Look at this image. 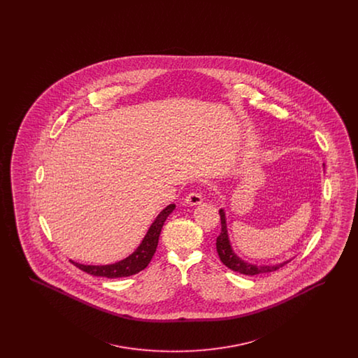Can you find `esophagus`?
Instances as JSON below:
<instances>
[{
    "label": "esophagus",
    "mask_w": 358,
    "mask_h": 358,
    "mask_svg": "<svg viewBox=\"0 0 358 358\" xmlns=\"http://www.w3.org/2000/svg\"><path fill=\"white\" fill-rule=\"evenodd\" d=\"M203 201H204V199L199 192H192L185 197V203H187V205H190V206L200 205Z\"/></svg>",
    "instance_id": "1"
}]
</instances>
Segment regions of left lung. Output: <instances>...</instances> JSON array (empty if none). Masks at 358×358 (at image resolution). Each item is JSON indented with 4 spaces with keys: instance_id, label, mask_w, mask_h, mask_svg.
<instances>
[{
    "instance_id": "8db88e82",
    "label": "left lung",
    "mask_w": 358,
    "mask_h": 358,
    "mask_svg": "<svg viewBox=\"0 0 358 358\" xmlns=\"http://www.w3.org/2000/svg\"><path fill=\"white\" fill-rule=\"evenodd\" d=\"M220 213V220H222V232L220 235L216 238V250H217V254L219 257L222 262V264H225L228 268H231L232 271H236L238 273H243V275H257V273H273L279 270L280 267H283L285 264H287L289 260H286L283 263H278V264H254V263H250L244 259H241L238 254L234 251L232 245H231V241H229V236H228V229H227V219H225V212L224 209L219 210Z\"/></svg>"
}]
</instances>
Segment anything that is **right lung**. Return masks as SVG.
Wrapping results in <instances>:
<instances>
[{"label": "right lung", "mask_w": 358, "mask_h": 358, "mask_svg": "<svg viewBox=\"0 0 358 358\" xmlns=\"http://www.w3.org/2000/svg\"><path fill=\"white\" fill-rule=\"evenodd\" d=\"M176 205H168L165 209L159 212V215L155 217L153 224L148 229L145 238H142L141 244L136 247V251L131 255L124 257L113 264H104V266H92V264H80L72 262L78 268L82 271L94 275V276H103V278H124L134 273H139L148 267L150 263L154 252L158 245V238L162 229V225L168 216L174 210Z\"/></svg>", "instance_id": "right-lung-1"}]
</instances>
